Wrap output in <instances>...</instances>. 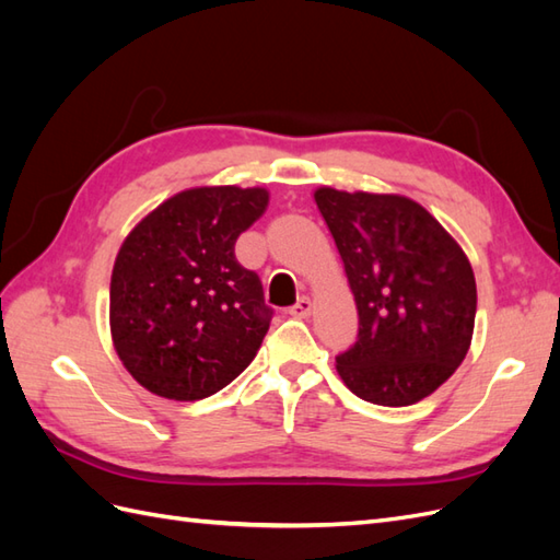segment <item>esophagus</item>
Masks as SVG:
<instances>
[{"label": "esophagus", "instance_id": "obj_1", "mask_svg": "<svg viewBox=\"0 0 560 560\" xmlns=\"http://www.w3.org/2000/svg\"><path fill=\"white\" fill-rule=\"evenodd\" d=\"M311 308H313L311 299H308V296H301L287 313H290L292 317H299V319H301V317H308V315H311Z\"/></svg>", "mask_w": 560, "mask_h": 560}]
</instances>
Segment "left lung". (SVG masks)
<instances>
[{"label":"left lung","mask_w":560,"mask_h":560,"mask_svg":"<svg viewBox=\"0 0 560 560\" xmlns=\"http://www.w3.org/2000/svg\"><path fill=\"white\" fill-rule=\"evenodd\" d=\"M315 202L360 315L358 341L336 358L338 376L360 399L381 406L432 395L471 341L477 282L465 252L404 196L322 186Z\"/></svg>","instance_id":"1"}]
</instances>
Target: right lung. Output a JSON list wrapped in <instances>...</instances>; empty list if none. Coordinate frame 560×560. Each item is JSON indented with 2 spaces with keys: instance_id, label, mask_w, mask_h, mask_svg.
I'll list each match as a JSON object with an SVG mask.
<instances>
[{
  "instance_id": "obj_1",
  "label": "right lung",
  "mask_w": 560,
  "mask_h": 560,
  "mask_svg": "<svg viewBox=\"0 0 560 560\" xmlns=\"http://www.w3.org/2000/svg\"><path fill=\"white\" fill-rule=\"evenodd\" d=\"M268 194L202 186L165 200L135 226L112 273L109 319L118 358L159 397L194 401L238 378L261 348L273 308L235 241Z\"/></svg>"
}]
</instances>
